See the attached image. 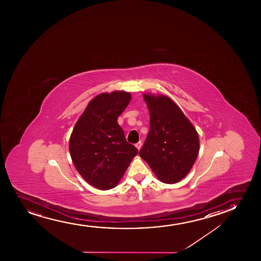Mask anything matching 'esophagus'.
I'll return each mask as SVG.
<instances>
[{
  "mask_svg": "<svg viewBox=\"0 0 261 261\" xmlns=\"http://www.w3.org/2000/svg\"><path fill=\"white\" fill-rule=\"evenodd\" d=\"M142 145H143V143L140 141V142H138V143H136V147L138 149V150H140L141 148H142Z\"/></svg>",
  "mask_w": 261,
  "mask_h": 261,
  "instance_id": "1",
  "label": "esophagus"
}]
</instances>
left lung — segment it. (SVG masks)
<instances>
[{
	"label": "left lung",
	"instance_id": "obj_1",
	"mask_svg": "<svg viewBox=\"0 0 261 261\" xmlns=\"http://www.w3.org/2000/svg\"><path fill=\"white\" fill-rule=\"evenodd\" d=\"M143 98L150 111V132L139 155L161 181L179 182L199 153L196 129L168 97L145 94Z\"/></svg>",
	"mask_w": 261,
	"mask_h": 261
}]
</instances>
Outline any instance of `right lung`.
<instances>
[{"label":"right lung","mask_w":261,"mask_h":261,"mask_svg":"<svg viewBox=\"0 0 261 261\" xmlns=\"http://www.w3.org/2000/svg\"><path fill=\"white\" fill-rule=\"evenodd\" d=\"M130 99L125 92L99 94L90 101L70 136L69 152L76 170L98 189L114 188L138 153L117 121Z\"/></svg>","instance_id":"1"}]
</instances>
